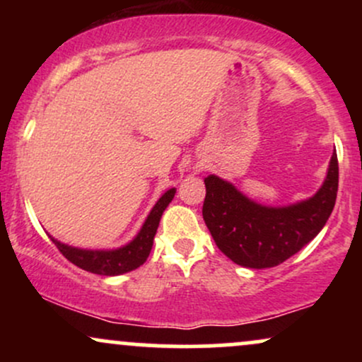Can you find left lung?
I'll list each match as a JSON object with an SVG mask.
<instances>
[{"label":"left lung","instance_id":"8db88e82","mask_svg":"<svg viewBox=\"0 0 362 362\" xmlns=\"http://www.w3.org/2000/svg\"><path fill=\"white\" fill-rule=\"evenodd\" d=\"M204 184L202 216L219 250L242 267H276L308 245L330 218L339 189L337 153L317 192L288 206L260 204L218 175H207Z\"/></svg>","mask_w":362,"mask_h":362}]
</instances>
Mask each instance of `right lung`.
I'll use <instances>...</instances> for the list:
<instances>
[{"label": "right lung", "instance_id": "1", "mask_svg": "<svg viewBox=\"0 0 362 362\" xmlns=\"http://www.w3.org/2000/svg\"><path fill=\"white\" fill-rule=\"evenodd\" d=\"M175 192L177 189L172 187V189H168L167 192L158 199L156 204L149 211L143 226L139 228L134 238L126 245H122V247L97 248V250H93V248H80L68 243H62L51 235H49V238L59 248V252L66 259L73 262L74 265H78L83 271L98 274V276H120V274L131 272L134 269L141 267L149 257L158 224H160L163 211L167 209L170 202L175 197Z\"/></svg>", "mask_w": 362, "mask_h": 362}]
</instances>
